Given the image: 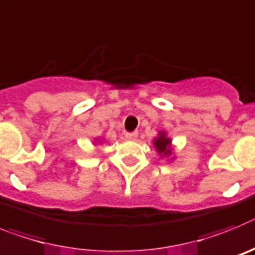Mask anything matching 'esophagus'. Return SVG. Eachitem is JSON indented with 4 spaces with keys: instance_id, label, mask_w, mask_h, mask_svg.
Returning <instances> with one entry per match:
<instances>
[{
    "instance_id": "esophagus-1",
    "label": "esophagus",
    "mask_w": 255,
    "mask_h": 255,
    "mask_svg": "<svg viewBox=\"0 0 255 255\" xmlns=\"http://www.w3.org/2000/svg\"><path fill=\"white\" fill-rule=\"evenodd\" d=\"M125 136L127 140H136L137 136H138V133H137V132H126Z\"/></svg>"
}]
</instances>
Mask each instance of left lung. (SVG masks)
<instances>
[{"label":"left lung","mask_w":255,"mask_h":255,"mask_svg":"<svg viewBox=\"0 0 255 255\" xmlns=\"http://www.w3.org/2000/svg\"><path fill=\"white\" fill-rule=\"evenodd\" d=\"M154 146L160 155L168 156V155L172 154V150H169L170 140L165 136V132H159V136L154 140Z\"/></svg>","instance_id":"8db88e82"}]
</instances>
